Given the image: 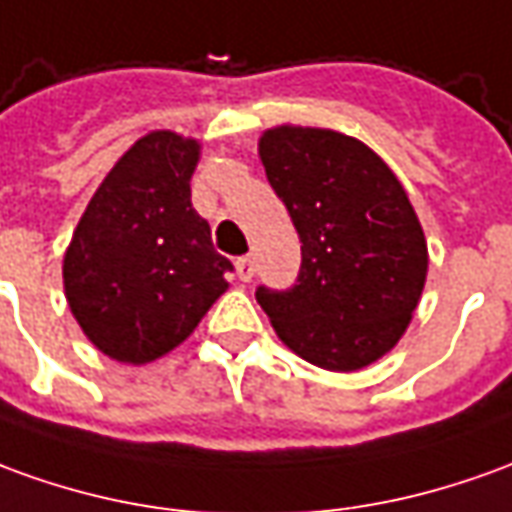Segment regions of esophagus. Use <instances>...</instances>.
Returning a JSON list of instances; mask_svg holds the SVG:
<instances>
[{"instance_id":"34e87169","label":"esophagus","mask_w":512,"mask_h":512,"mask_svg":"<svg viewBox=\"0 0 512 512\" xmlns=\"http://www.w3.org/2000/svg\"><path fill=\"white\" fill-rule=\"evenodd\" d=\"M236 276H239V281H250L253 278V259L250 256L236 259Z\"/></svg>"}]
</instances>
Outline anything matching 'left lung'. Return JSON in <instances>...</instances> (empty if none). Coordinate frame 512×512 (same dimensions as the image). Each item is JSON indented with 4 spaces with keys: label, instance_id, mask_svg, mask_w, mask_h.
I'll return each mask as SVG.
<instances>
[{
    "label": "left lung",
    "instance_id": "1",
    "mask_svg": "<svg viewBox=\"0 0 512 512\" xmlns=\"http://www.w3.org/2000/svg\"><path fill=\"white\" fill-rule=\"evenodd\" d=\"M259 158L301 236V270L256 301L306 362L365 368L401 340L424 292L429 253L410 197L368 144L337 130H264Z\"/></svg>",
    "mask_w": 512,
    "mask_h": 512
}]
</instances>
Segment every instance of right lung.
<instances>
[{
    "label": "right lung",
    "mask_w": 512,
    "mask_h": 512,
    "mask_svg": "<svg viewBox=\"0 0 512 512\" xmlns=\"http://www.w3.org/2000/svg\"><path fill=\"white\" fill-rule=\"evenodd\" d=\"M200 144L142 136L88 200L63 256L74 320L105 357L144 365L181 345L228 290L231 262L192 209Z\"/></svg>",
    "instance_id": "right-lung-1"
}]
</instances>
